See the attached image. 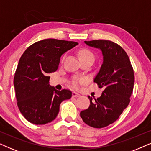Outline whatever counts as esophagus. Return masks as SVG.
Segmentation results:
<instances>
[{"label":"esophagus","mask_w":151,"mask_h":151,"mask_svg":"<svg viewBox=\"0 0 151 151\" xmlns=\"http://www.w3.org/2000/svg\"><path fill=\"white\" fill-rule=\"evenodd\" d=\"M80 94L79 93H77V92H72V96L73 97H78V96H79Z\"/></svg>","instance_id":"34e87169"}]
</instances>
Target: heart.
I'll return each mask as SVG.
<instances>
[{"mask_svg":"<svg viewBox=\"0 0 151 151\" xmlns=\"http://www.w3.org/2000/svg\"><path fill=\"white\" fill-rule=\"evenodd\" d=\"M78 57H79V60L84 59H94V56L93 53L90 50L86 49V48H82L79 50L78 52ZM86 79L85 78H80V77H75L72 80L71 84L72 87L74 88H78L82 83H85Z\"/></svg>","mask_w":151,"mask_h":151,"instance_id":"heart-1","label":"heart"}]
</instances>
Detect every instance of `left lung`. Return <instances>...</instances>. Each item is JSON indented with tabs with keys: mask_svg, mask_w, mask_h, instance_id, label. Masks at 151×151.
Returning a JSON list of instances; mask_svg holds the SVG:
<instances>
[{
	"mask_svg": "<svg viewBox=\"0 0 151 151\" xmlns=\"http://www.w3.org/2000/svg\"><path fill=\"white\" fill-rule=\"evenodd\" d=\"M101 50L104 61L94 82L104 88L100 97L88 96L90 105L80 116L87 125L101 128L114 123L129 104L134 82V74L129 57L123 48L108 40L85 41Z\"/></svg>",
	"mask_w": 151,
	"mask_h": 151,
	"instance_id": "1",
	"label": "left lung"
}]
</instances>
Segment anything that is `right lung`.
<instances>
[{"label": "right lung", "instance_id": "obj_1", "mask_svg": "<svg viewBox=\"0 0 151 151\" xmlns=\"http://www.w3.org/2000/svg\"><path fill=\"white\" fill-rule=\"evenodd\" d=\"M77 44L43 39L29 46L20 58L14 85L19 109L30 123L41 125L53 121L61 102L71 98L70 90H57L50 86L48 74L57 71L61 55Z\"/></svg>", "mask_w": 151, "mask_h": 151}]
</instances>
